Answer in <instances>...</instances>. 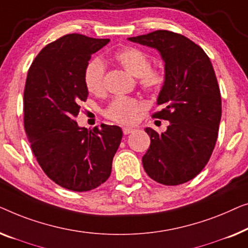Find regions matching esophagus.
Masks as SVG:
<instances>
[{"instance_id": "esophagus-1", "label": "esophagus", "mask_w": 248, "mask_h": 248, "mask_svg": "<svg viewBox=\"0 0 248 248\" xmlns=\"http://www.w3.org/2000/svg\"><path fill=\"white\" fill-rule=\"evenodd\" d=\"M135 129H132V128H129V127H124L123 128V131H124V135H129V134H131L132 131H134Z\"/></svg>"}]
</instances>
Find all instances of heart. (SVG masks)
Segmentation results:
<instances>
[{"label":"heart","instance_id":"obj_1","mask_svg":"<svg viewBox=\"0 0 248 248\" xmlns=\"http://www.w3.org/2000/svg\"><path fill=\"white\" fill-rule=\"evenodd\" d=\"M114 59L129 74L138 78L140 86L146 91H158L165 82L162 69L151 68V57L135 47H125L117 51ZM106 66L100 58H93L88 62L84 71V82L91 93L103 91ZM142 104L134 97L119 96L111 101L106 109V116L120 124H134Z\"/></svg>","mask_w":248,"mask_h":248}]
</instances>
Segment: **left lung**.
Instances as JSON below:
<instances>
[{
  "label": "left lung",
  "mask_w": 248,
  "mask_h": 248,
  "mask_svg": "<svg viewBox=\"0 0 248 248\" xmlns=\"http://www.w3.org/2000/svg\"><path fill=\"white\" fill-rule=\"evenodd\" d=\"M128 40L157 50L165 73L157 97L162 110L153 117L170 124L162 134L145 128L151 146L142 166L164 186L186 183L207 165L217 141L221 96L214 67L203 49L182 34L157 30Z\"/></svg>",
  "instance_id": "left-lung-1"
}]
</instances>
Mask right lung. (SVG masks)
<instances>
[{
	"label": "right lung",
	"instance_id": "1",
	"mask_svg": "<svg viewBox=\"0 0 248 248\" xmlns=\"http://www.w3.org/2000/svg\"><path fill=\"white\" fill-rule=\"evenodd\" d=\"M110 39L71 33L47 45L28 72L24 128L46 175L67 190L84 192L109 179L123 130L102 124L89 130L75 117L89 91L84 71L91 56Z\"/></svg>",
	"mask_w": 248,
	"mask_h": 248
}]
</instances>
